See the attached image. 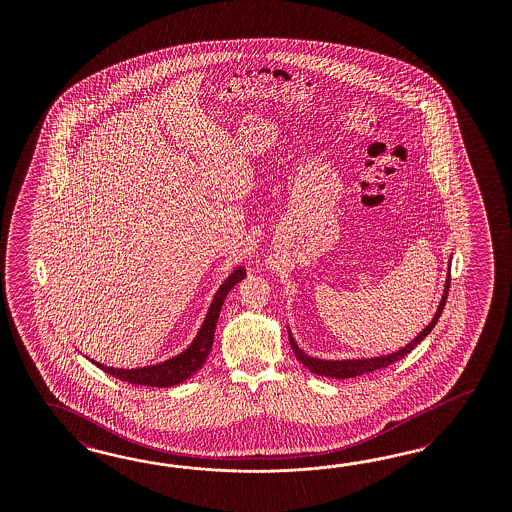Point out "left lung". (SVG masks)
Instances as JSON below:
<instances>
[{"label":"left lung","instance_id":"obj_1","mask_svg":"<svg viewBox=\"0 0 512 512\" xmlns=\"http://www.w3.org/2000/svg\"><path fill=\"white\" fill-rule=\"evenodd\" d=\"M449 285L450 276L447 278L445 295L441 298V304H439V308L435 311V317L432 319V323L426 326L415 340L411 341V343H407L400 351H396V353H392V355H387V357L368 358V360H336V362H332V360H319V358H311L308 357V355H304V353L298 349V345H296L295 340H293V336H289L291 347H293V351H295L296 358H298L310 372L317 373V375L334 377V379H349V377H358V375H362V373L383 370V368H387L390 364L402 360L405 355H409V353L419 345L420 341L424 340V338L432 332V328H434L435 323H437L439 317H441V313L445 310V302H447V296H449L447 295Z\"/></svg>","mask_w":512,"mask_h":512}]
</instances>
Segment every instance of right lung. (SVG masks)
Here are the masks:
<instances>
[{"label": "right lung", "mask_w": 512, "mask_h": 512, "mask_svg": "<svg viewBox=\"0 0 512 512\" xmlns=\"http://www.w3.org/2000/svg\"><path fill=\"white\" fill-rule=\"evenodd\" d=\"M246 270L244 268H236L229 278L225 279V283L219 287L214 302L208 310V315L202 323L201 330L197 334L195 341L187 347L186 351L178 357L165 360L161 364L155 366H146V368H135V370H122V368H109L105 364H99L92 360L97 368H101L103 372L109 373L112 377L131 383V385H144V387H172L178 385L182 381L189 379L193 373L201 370L204 360L208 358V353L212 349L214 343V332H216L217 319H219V311L223 306V300L227 293L233 289L234 285L244 279Z\"/></svg>", "instance_id": "1"}]
</instances>
